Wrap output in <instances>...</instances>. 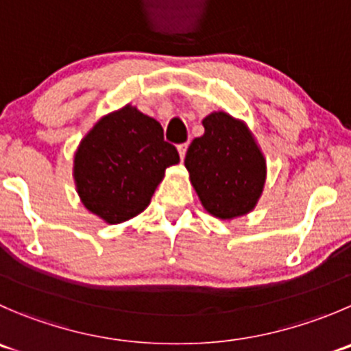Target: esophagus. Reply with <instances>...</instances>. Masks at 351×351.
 Segmentation results:
<instances>
[{"label": "esophagus", "instance_id": "esophagus-1", "mask_svg": "<svg viewBox=\"0 0 351 351\" xmlns=\"http://www.w3.org/2000/svg\"><path fill=\"white\" fill-rule=\"evenodd\" d=\"M186 149H189V142H185V144H180L178 145V152H180V158H182V159H185Z\"/></svg>", "mask_w": 351, "mask_h": 351}]
</instances>
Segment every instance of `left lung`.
<instances>
[{
    "label": "left lung",
    "mask_w": 351,
    "mask_h": 351,
    "mask_svg": "<svg viewBox=\"0 0 351 351\" xmlns=\"http://www.w3.org/2000/svg\"><path fill=\"white\" fill-rule=\"evenodd\" d=\"M202 137L193 138L185 156L190 180L202 206L221 219L254 209L266 182V161L243 123L226 113L202 121Z\"/></svg>",
    "instance_id": "1"
}]
</instances>
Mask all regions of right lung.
<instances>
[{"label":"right lung","mask_w":351,"mask_h":351,"mask_svg":"<svg viewBox=\"0 0 351 351\" xmlns=\"http://www.w3.org/2000/svg\"><path fill=\"white\" fill-rule=\"evenodd\" d=\"M178 161L161 125L125 106L101 118L80 142L73 168L78 195L106 223H123L149 206L165 169Z\"/></svg>","instance_id":"add662e5"}]
</instances>
